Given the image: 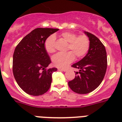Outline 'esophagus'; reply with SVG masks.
Instances as JSON below:
<instances>
[{"label":"esophagus","mask_w":122,"mask_h":122,"mask_svg":"<svg viewBox=\"0 0 122 122\" xmlns=\"http://www.w3.org/2000/svg\"><path fill=\"white\" fill-rule=\"evenodd\" d=\"M58 70H62L63 71H66L68 70L67 68H59Z\"/></svg>","instance_id":"1"}]
</instances>
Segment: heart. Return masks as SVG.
Masks as SVG:
<instances>
[{"mask_svg":"<svg viewBox=\"0 0 122 122\" xmlns=\"http://www.w3.org/2000/svg\"><path fill=\"white\" fill-rule=\"evenodd\" d=\"M60 36L68 43V50L71 51L66 53H59L52 58V63L57 67H65L71 63L74 60L75 56L77 58L84 56L90 48V40L86 35L76 36V33L71 32H64L60 34ZM55 38L53 35L49 36L45 43V49L48 53H54L56 51L54 47Z\"/></svg>","mask_w":122,"mask_h":122,"instance_id":"obj_1","label":"heart"}]
</instances>
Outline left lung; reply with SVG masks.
Wrapping results in <instances>:
<instances>
[{
  "label": "left lung",
  "instance_id": "8db88e82",
  "mask_svg": "<svg viewBox=\"0 0 122 122\" xmlns=\"http://www.w3.org/2000/svg\"><path fill=\"white\" fill-rule=\"evenodd\" d=\"M90 40V48L84 57L72 67L79 69L75 78L68 82L73 92L86 94L93 91L100 85L107 69V54L103 44L94 35L84 32Z\"/></svg>",
  "mask_w": 122,
  "mask_h": 122
}]
</instances>
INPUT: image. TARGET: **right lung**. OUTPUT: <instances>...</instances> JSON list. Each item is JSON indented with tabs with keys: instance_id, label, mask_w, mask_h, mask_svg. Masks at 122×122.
Instances as JSON below:
<instances>
[{
	"instance_id": "right-lung-1",
	"label": "right lung",
	"mask_w": 122,
	"mask_h": 122,
	"mask_svg": "<svg viewBox=\"0 0 122 122\" xmlns=\"http://www.w3.org/2000/svg\"><path fill=\"white\" fill-rule=\"evenodd\" d=\"M58 29L37 28L17 45L13 57V73L18 86L27 94L39 96L48 92L56 68L47 69L51 59L45 48L46 40Z\"/></svg>"
}]
</instances>
